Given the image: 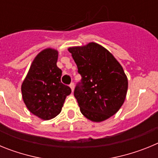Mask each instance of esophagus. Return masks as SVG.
Instances as JSON below:
<instances>
[{"mask_svg":"<svg viewBox=\"0 0 158 158\" xmlns=\"http://www.w3.org/2000/svg\"><path fill=\"white\" fill-rule=\"evenodd\" d=\"M69 87L71 88V89H72V91L73 92V90H74V83H71L70 85H69Z\"/></svg>","mask_w":158,"mask_h":158,"instance_id":"esophagus-1","label":"esophagus"}]
</instances>
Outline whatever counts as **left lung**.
<instances>
[{
    "label": "left lung",
    "mask_w": 158,
    "mask_h": 158,
    "mask_svg": "<svg viewBox=\"0 0 158 158\" xmlns=\"http://www.w3.org/2000/svg\"><path fill=\"white\" fill-rule=\"evenodd\" d=\"M68 51L81 76L74 96L82 115L93 122H102L115 115L124 103L128 88L122 65L96 43L69 47Z\"/></svg>",
    "instance_id": "obj_1"
}]
</instances>
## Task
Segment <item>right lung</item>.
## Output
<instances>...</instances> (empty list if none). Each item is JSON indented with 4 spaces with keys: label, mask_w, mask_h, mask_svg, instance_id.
Masks as SVG:
<instances>
[{
    "label": "right lung",
    "mask_w": 158,
    "mask_h": 158,
    "mask_svg": "<svg viewBox=\"0 0 158 158\" xmlns=\"http://www.w3.org/2000/svg\"><path fill=\"white\" fill-rule=\"evenodd\" d=\"M58 52L42 51L35 58L21 85L23 100L27 109L43 120L54 118L62 111L71 89L61 82L62 70L57 66Z\"/></svg>",
    "instance_id": "add662e5"
}]
</instances>
